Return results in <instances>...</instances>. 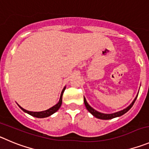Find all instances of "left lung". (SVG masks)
<instances>
[{
	"label": "left lung",
	"instance_id": "8db88e82",
	"mask_svg": "<svg viewBox=\"0 0 149 149\" xmlns=\"http://www.w3.org/2000/svg\"><path fill=\"white\" fill-rule=\"evenodd\" d=\"M137 96L135 97V99L134 100V101L131 103L130 106H128L126 109H123V110H122V111H118V112L113 113V114H103V113L98 112V111H97L96 110H95L94 109H92V108H91V106L88 104V103L86 102V100L85 98H84V103H85V106H86V107L87 110H88V111H89V112L91 113L92 115L95 116V117H97V118H98V119H101V120H109V119H112V118H114V117H120V116L123 115V114H124L125 113L127 112L129 109H130L133 106L134 103V102H135V100H136V99H137Z\"/></svg>",
	"mask_w": 149,
	"mask_h": 149
}]
</instances>
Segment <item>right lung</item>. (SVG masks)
<instances>
[{"label": "right lung", "mask_w": 149, "mask_h": 149, "mask_svg": "<svg viewBox=\"0 0 149 149\" xmlns=\"http://www.w3.org/2000/svg\"><path fill=\"white\" fill-rule=\"evenodd\" d=\"M65 89V88H64L63 89L62 92H61V98H60V100H59V102H58V103H57L55 106H54L53 107L50 108V109H48V110H46V111H40V112H33V111H27V110H26V109H23L22 107H20V106H19V107H20V109L23 110V111H25V112H26L27 114H30V115L33 116V117H38V118H43V117H49V116L52 115V114H54V112H56V111H58V109H60V107L61 106V104H62V97H63V94Z\"/></svg>", "instance_id": "obj_1"}]
</instances>
